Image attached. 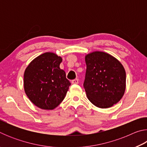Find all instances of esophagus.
Wrapping results in <instances>:
<instances>
[{
  "instance_id": "esophagus-1",
  "label": "esophagus",
  "mask_w": 147,
  "mask_h": 147,
  "mask_svg": "<svg viewBox=\"0 0 147 147\" xmlns=\"http://www.w3.org/2000/svg\"><path fill=\"white\" fill-rule=\"evenodd\" d=\"M72 84H78L79 82V80L78 78H76V79H74L72 80Z\"/></svg>"
}]
</instances>
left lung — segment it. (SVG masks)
Masks as SVG:
<instances>
[{"mask_svg": "<svg viewBox=\"0 0 147 147\" xmlns=\"http://www.w3.org/2000/svg\"><path fill=\"white\" fill-rule=\"evenodd\" d=\"M85 61L84 87L89 100L100 108H110L120 101L126 89V72L121 62L101 51L88 54Z\"/></svg>", "mask_w": 147, "mask_h": 147, "instance_id": "obj_1", "label": "left lung"}]
</instances>
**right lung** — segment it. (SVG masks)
<instances>
[{
    "label": "right lung",
    "mask_w": 147,
    "mask_h": 147,
    "mask_svg": "<svg viewBox=\"0 0 147 147\" xmlns=\"http://www.w3.org/2000/svg\"><path fill=\"white\" fill-rule=\"evenodd\" d=\"M61 57L45 53L36 57L24 73V89L35 106L42 109L56 108L65 96L70 82L59 68Z\"/></svg>",
    "instance_id": "obj_1"
}]
</instances>
